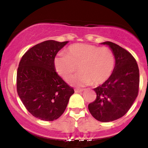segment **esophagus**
I'll use <instances>...</instances> for the list:
<instances>
[{
	"label": "esophagus",
	"mask_w": 148,
	"mask_h": 148,
	"mask_svg": "<svg viewBox=\"0 0 148 148\" xmlns=\"http://www.w3.org/2000/svg\"><path fill=\"white\" fill-rule=\"evenodd\" d=\"M84 89H74V92H76V93H79V92H83Z\"/></svg>",
	"instance_id": "esophagus-1"
}]
</instances>
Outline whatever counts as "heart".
Masks as SVG:
<instances>
[{
	"label": "heart",
	"mask_w": 148,
	"mask_h": 148,
	"mask_svg": "<svg viewBox=\"0 0 148 148\" xmlns=\"http://www.w3.org/2000/svg\"><path fill=\"white\" fill-rule=\"evenodd\" d=\"M65 53L55 56L53 68L57 74L67 79L78 67L81 72L70 79L71 85L82 86L92 84L97 86L105 82L112 74L115 60L109 48L75 44L69 46Z\"/></svg>",
	"instance_id": "1"
}]
</instances>
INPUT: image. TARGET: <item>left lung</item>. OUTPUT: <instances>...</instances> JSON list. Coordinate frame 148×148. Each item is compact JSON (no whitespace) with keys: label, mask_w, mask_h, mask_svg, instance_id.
I'll return each instance as SVG.
<instances>
[{"label":"left lung","mask_w":148,"mask_h":148,"mask_svg":"<svg viewBox=\"0 0 148 148\" xmlns=\"http://www.w3.org/2000/svg\"><path fill=\"white\" fill-rule=\"evenodd\" d=\"M110 46L115 58V66L110 78L95 88L97 98L88 105L91 114L103 122L123 117L138 95L140 74L136 60L126 49L114 43H102Z\"/></svg>","instance_id":"1"}]
</instances>
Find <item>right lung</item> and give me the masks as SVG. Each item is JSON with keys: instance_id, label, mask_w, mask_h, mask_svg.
Instances as JSON below:
<instances>
[{"instance_id": "obj_1", "label": "right lung", "mask_w": 148, "mask_h": 148, "mask_svg": "<svg viewBox=\"0 0 148 148\" xmlns=\"http://www.w3.org/2000/svg\"><path fill=\"white\" fill-rule=\"evenodd\" d=\"M68 41L49 40L22 56L17 70V92L26 110L36 118L53 121L65 111L74 89L59 77L53 59Z\"/></svg>"}]
</instances>
